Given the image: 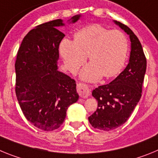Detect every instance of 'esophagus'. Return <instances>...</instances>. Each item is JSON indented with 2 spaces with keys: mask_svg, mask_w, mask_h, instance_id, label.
<instances>
[{
  "mask_svg": "<svg viewBox=\"0 0 158 158\" xmlns=\"http://www.w3.org/2000/svg\"><path fill=\"white\" fill-rule=\"evenodd\" d=\"M77 91L81 97H83V98L88 97L91 93V90L89 89V85L84 83L77 84Z\"/></svg>",
  "mask_w": 158,
  "mask_h": 158,
  "instance_id": "obj_1",
  "label": "esophagus"
}]
</instances>
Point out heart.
<instances>
[{
	"label": "heart",
	"instance_id": "obj_1",
	"mask_svg": "<svg viewBox=\"0 0 158 158\" xmlns=\"http://www.w3.org/2000/svg\"><path fill=\"white\" fill-rule=\"evenodd\" d=\"M60 52L67 68L75 73L85 61L91 63L81 71L86 81H96L101 76L110 78L120 72L128 52V40L119 30H108L100 24L89 25L74 34V41L65 39Z\"/></svg>",
	"mask_w": 158,
	"mask_h": 158
}]
</instances>
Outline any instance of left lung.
Segmentation results:
<instances>
[{"label":"left lung","instance_id":"1","mask_svg":"<svg viewBox=\"0 0 158 158\" xmlns=\"http://www.w3.org/2000/svg\"><path fill=\"white\" fill-rule=\"evenodd\" d=\"M115 23L130 35L129 63L111 83L93 90L92 95L98 102V107L89 117L93 127L107 131L119 127L131 116L142 96L146 69V58L138 37L127 25L118 21Z\"/></svg>","mask_w":158,"mask_h":158}]
</instances>
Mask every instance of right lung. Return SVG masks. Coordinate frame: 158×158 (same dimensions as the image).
<instances>
[{"instance_id": "add662e5", "label": "right lung", "mask_w": 158, "mask_h": 158, "mask_svg": "<svg viewBox=\"0 0 158 158\" xmlns=\"http://www.w3.org/2000/svg\"><path fill=\"white\" fill-rule=\"evenodd\" d=\"M80 15L69 21L75 23ZM61 19L38 25L23 38L16 55V95L25 118L45 131L63 123L69 105L77 101L76 81L58 70L59 44L65 35Z\"/></svg>"}]
</instances>
